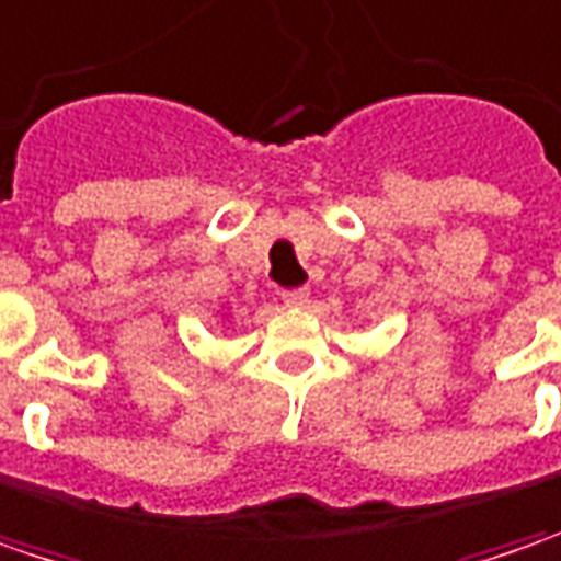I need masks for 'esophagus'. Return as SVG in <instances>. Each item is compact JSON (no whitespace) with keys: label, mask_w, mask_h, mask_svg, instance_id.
Listing matches in <instances>:
<instances>
[{"label":"esophagus","mask_w":561,"mask_h":561,"mask_svg":"<svg viewBox=\"0 0 561 561\" xmlns=\"http://www.w3.org/2000/svg\"><path fill=\"white\" fill-rule=\"evenodd\" d=\"M284 306L287 309H306L309 306V290H287L284 293Z\"/></svg>","instance_id":"34e87169"}]
</instances>
